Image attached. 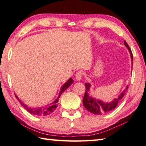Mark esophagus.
I'll use <instances>...</instances> for the list:
<instances>
[{"mask_svg": "<svg viewBox=\"0 0 146 146\" xmlns=\"http://www.w3.org/2000/svg\"><path fill=\"white\" fill-rule=\"evenodd\" d=\"M83 74H84V73L82 70L78 71L75 74V78H76V80H78V81L80 80L82 77V76H83Z\"/></svg>", "mask_w": 146, "mask_h": 146, "instance_id": "obj_1", "label": "esophagus"}]
</instances>
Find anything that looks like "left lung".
Here are the masks:
<instances>
[{"label":"left lung","mask_w":146,"mask_h":146,"mask_svg":"<svg viewBox=\"0 0 146 146\" xmlns=\"http://www.w3.org/2000/svg\"><path fill=\"white\" fill-rule=\"evenodd\" d=\"M124 43L125 44V46L128 48V49L129 51V53H130L131 58L132 60V64H133V54H132L131 50L130 49V48L129 47L128 44L126 43V42L125 41H124ZM85 86H86V92H85V94L83 98V104L84 105L85 108H86V110H88L89 112L94 113V114H96V115H100L103 113H107L115 108V107H117L119 102L124 97V94L126 93V92L128 91V86H127L126 88L124 90V91L122 92L120 95H119L117 98L114 99L112 102L110 103H105L102 102V101L96 100V99L92 98L90 97L89 96V87L91 86H90V84L88 83L85 84Z\"/></svg>","instance_id":"8db88e82"}]
</instances>
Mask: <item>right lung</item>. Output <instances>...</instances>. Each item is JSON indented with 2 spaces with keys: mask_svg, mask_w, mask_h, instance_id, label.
<instances>
[{
  "mask_svg": "<svg viewBox=\"0 0 146 146\" xmlns=\"http://www.w3.org/2000/svg\"><path fill=\"white\" fill-rule=\"evenodd\" d=\"M73 82V80L71 78H70L69 80L66 82V83L63 85L61 87V89H60V94L59 95V97L57 98V99L54 102H53L52 104H50L48 106H46V107H41V108H31L27 107V105H25L24 103H22V101H21L18 97L15 95V96L17 98L19 101L20 103H21L24 108H25L29 113H32V114L35 115H38V116H45V115H48L50 114H51L52 113H53L55 111V110L56 109L57 106H58V101H59V98L60 96V95L64 92L65 90L68 88L69 86H71V84Z\"/></svg>",
  "mask_w": 146,
  "mask_h": 146,
  "instance_id": "1",
  "label": "right lung"
}]
</instances>
